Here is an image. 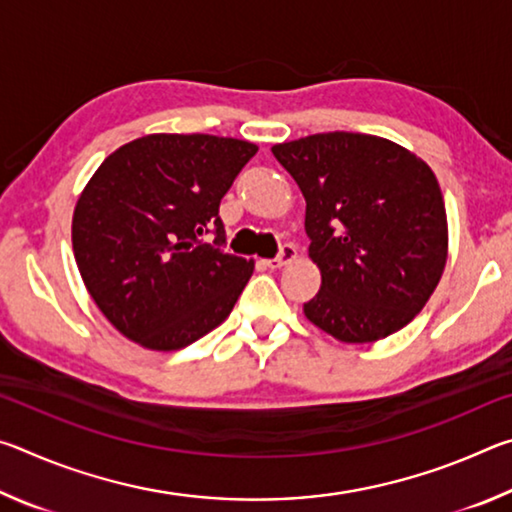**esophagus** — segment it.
<instances>
[{
    "mask_svg": "<svg viewBox=\"0 0 512 512\" xmlns=\"http://www.w3.org/2000/svg\"><path fill=\"white\" fill-rule=\"evenodd\" d=\"M293 259H296V246H291V244H284L282 248H280V255H277L275 259H266V266L268 268H282V266H287V264H291Z\"/></svg>",
    "mask_w": 512,
    "mask_h": 512,
    "instance_id": "esophagus-1",
    "label": "esophagus"
}]
</instances>
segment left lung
I'll return each instance as SVG.
<instances>
[{
    "label": "left lung",
    "instance_id": "1",
    "mask_svg": "<svg viewBox=\"0 0 512 512\" xmlns=\"http://www.w3.org/2000/svg\"><path fill=\"white\" fill-rule=\"evenodd\" d=\"M271 151L307 203L320 291L305 316L343 343H372L409 325L447 262L445 201L429 164L384 137L343 131Z\"/></svg>",
    "mask_w": 512,
    "mask_h": 512
}]
</instances>
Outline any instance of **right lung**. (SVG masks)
<instances>
[{"mask_svg":"<svg viewBox=\"0 0 512 512\" xmlns=\"http://www.w3.org/2000/svg\"><path fill=\"white\" fill-rule=\"evenodd\" d=\"M255 153L235 137L153 133L94 171L74 207V257L126 339L171 352L230 316L255 262L223 253L219 205Z\"/></svg>","mask_w":512,"mask_h":512,"instance_id":"add662e5","label":"right lung"}]
</instances>
